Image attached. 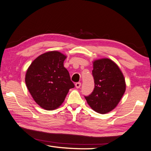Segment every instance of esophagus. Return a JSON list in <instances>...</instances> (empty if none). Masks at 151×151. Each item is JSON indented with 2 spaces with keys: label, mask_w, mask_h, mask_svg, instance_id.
Instances as JSON below:
<instances>
[{
  "label": "esophagus",
  "mask_w": 151,
  "mask_h": 151,
  "mask_svg": "<svg viewBox=\"0 0 151 151\" xmlns=\"http://www.w3.org/2000/svg\"><path fill=\"white\" fill-rule=\"evenodd\" d=\"M81 83H80V82H78V83H76L75 84V86H76V88H79L81 87Z\"/></svg>",
  "instance_id": "34e87169"
}]
</instances>
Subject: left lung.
<instances>
[{
	"instance_id": "8db88e82",
	"label": "left lung",
	"mask_w": 151,
	"mask_h": 151,
	"mask_svg": "<svg viewBox=\"0 0 151 151\" xmlns=\"http://www.w3.org/2000/svg\"><path fill=\"white\" fill-rule=\"evenodd\" d=\"M92 75L94 88L89 96H84L93 110L107 114L116 108L124 94L126 84L119 67L109 59L93 62Z\"/></svg>"
}]
</instances>
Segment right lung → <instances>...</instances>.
<instances>
[{
  "mask_svg": "<svg viewBox=\"0 0 151 151\" xmlns=\"http://www.w3.org/2000/svg\"><path fill=\"white\" fill-rule=\"evenodd\" d=\"M67 56L53 51L37 57L26 71L25 82L35 102L46 110H53L64 102L75 87L63 63Z\"/></svg>",
  "mask_w": 151,
  "mask_h": 151,
  "instance_id": "add662e5",
  "label": "right lung"
}]
</instances>
